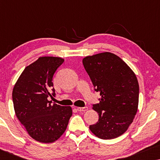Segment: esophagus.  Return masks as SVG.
<instances>
[{
    "label": "esophagus",
    "instance_id": "34e87169",
    "mask_svg": "<svg viewBox=\"0 0 160 160\" xmlns=\"http://www.w3.org/2000/svg\"><path fill=\"white\" fill-rule=\"evenodd\" d=\"M88 110V107L85 106V107H78L77 108V111H80V112H84V111H86Z\"/></svg>",
    "mask_w": 160,
    "mask_h": 160
}]
</instances>
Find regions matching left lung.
I'll use <instances>...</instances> for the list:
<instances>
[{
	"label": "left lung",
	"instance_id": "1",
	"mask_svg": "<svg viewBox=\"0 0 160 160\" xmlns=\"http://www.w3.org/2000/svg\"><path fill=\"white\" fill-rule=\"evenodd\" d=\"M82 62L95 91L100 95L99 103L92 106L99 119L89 130L101 139L116 138L126 132L137 113L136 76L119 57L111 52L87 56Z\"/></svg>",
	"mask_w": 160,
	"mask_h": 160
}]
</instances>
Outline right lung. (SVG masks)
<instances>
[{
    "mask_svg": "<svg viewBox=\"0 0 160 160\" xmlns=\"http://www.w3.org/2000/svg\"><path fill=\"white\" fill-rule=\"evenodd\" d=\"M63 62L64 59L55 57L39 58L25 68L13 89L17 119L30 137L41 143L57 141L66 130L72 116L71 106L52 105L48 100L55 95L52 78Z\"/></svg>",
    "mask_w": 160,
    "mask_h": 160,
    "instance_id": "1",
    "label": "right lung"
}]
</instances>
